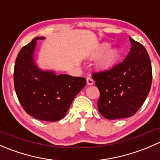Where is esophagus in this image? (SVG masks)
I'll return each mask as SVG.
<instances>
[{
	"instance_id": "34e87169",
	"label": "esophagus",
	"mask_w": 160,
	"mask_h": 160,
	"mask_svg": "<svg viewBox=\"0 0 160 160\" xmlns=\"http://www.w3.org/2000/svg\"><path fill=\"white\" fill-rule=\"evenodd\" d=\"M87 83H88V85H93V80H92L90 77H87Z\"/></svg>"
}]
</instances>
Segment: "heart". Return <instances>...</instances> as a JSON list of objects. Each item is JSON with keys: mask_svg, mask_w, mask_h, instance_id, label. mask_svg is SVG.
Returning a JSON list of instances; mask_svg holds the SVG:
<instances>
[{"mask_svg": "<svg viewBox=\"0 0 160 160\" xmlns=\"http://www.w3.org/2000/svg\"><path fill=\"white\" fill-rule=\"evenodd\" d=\"M110 45L108 43H103L93 55V58L102 57L98 61V67L100 68H107L111 67L115 62L119 56V51L118 49H110Z\"/></svg>", "mask_w": 160, "mask_h": 160, "instance_id": "1", "label": "heart"}]
</instances>
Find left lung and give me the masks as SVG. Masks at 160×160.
<instances>
[{
    "label": "left lung",
    "mask_w": 160,
    "mask_h": 160,
    "mask_svg": "<svg viewBox=\"0 0 160 160\" xmlns=\"http://www.w3.org/2000/svg\"><path fill=\"white\" fill-rule=\"evenodd\" d=\"M132 44L124 61L92 77L100 91L98 108L109 120L134 115L146 101L152 72L149 54L141 43L129 37Z\"/></svg>",
    "instance_id": "8db88e82"
}]
</instances>
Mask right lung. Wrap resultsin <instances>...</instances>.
<instances>
[{
    "mask_svg": "<svg viewBox=\"0 0 160 160\" xmlns=\"http://www.w3.org/2000/svg\"><path fill=\"white\" fill-rule=\"evenodd\" d=\"M37 37L18 52L14 64V84L18 101L27 114L38 120L56 122L62 119L74 98L86 85L84 77L56 75L42 71L33 59Z\"/></svg>",
    "mask_w": 160,
    "mask_h": 160,
    "instance_id": "right-lung-1",
    "label": "right lung"
}]
</instances>
